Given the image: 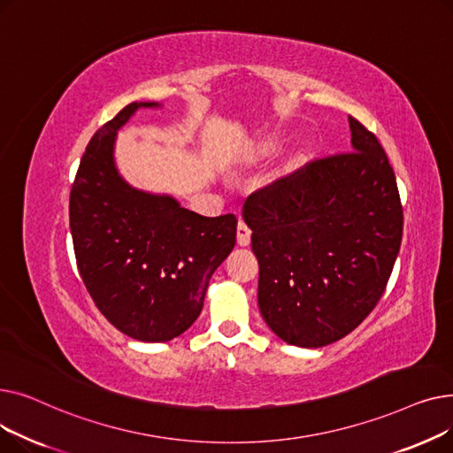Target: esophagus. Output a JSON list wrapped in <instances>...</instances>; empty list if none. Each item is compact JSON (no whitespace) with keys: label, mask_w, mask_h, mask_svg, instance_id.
<instances>
[{"label":"esophagus","mask_w":453,"mask_h":453,"mask_svg":"<svg viewBox=\"0 0 453 453\" xmlns=\"http://www.w3.org/2000/svg\"><path fill=\"white\" fill-rule=\"evenodd\" d=\"M236 242H239V246H250L251 242V229L246 226L244 220H241L239 226H236Z\"/></svg>","instance_id":"34e87169"}]
</instances>
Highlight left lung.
Listing matches in <instances>:
<instances>
[{
  "instance_id": "left-lung-1",
  "label": "left lung",
  "mask_w": 453,
  "mask_h": 453,
  "mask_svg": "<svg viewBox=\"0 0 453 453\" xmlns=\"http://www.w3.org/2000/svg\"><path fill=\"white\" fill-rule=\"evenodd\" d=\"M352 152L253 193L242 217L258 260V308L290 345L318 349L382 297L402 242L396 178L376 135L349 117Z\"/></svg>"
}]
</instances>
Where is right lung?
<instances>
[{
	"mask_svg": "<svg viewBox=\"0 0 453 453\" xmlns=\"http://www.w3.org/2000/svg\"><path fill=\"white\" fill-rule=\"evenodd\" d=\"M159 106L132 103L91 137L69 198L77 266L93 303L117 330L147 343L196 321L211 275L236 242L234 214L202 217L119 174L117 130L139 108Z\"/></svg>",
	"mask_w": 453,
	"mask_h": 453,
	"instance_id": "1",
	"label": "right lung"
}]
</instances>
